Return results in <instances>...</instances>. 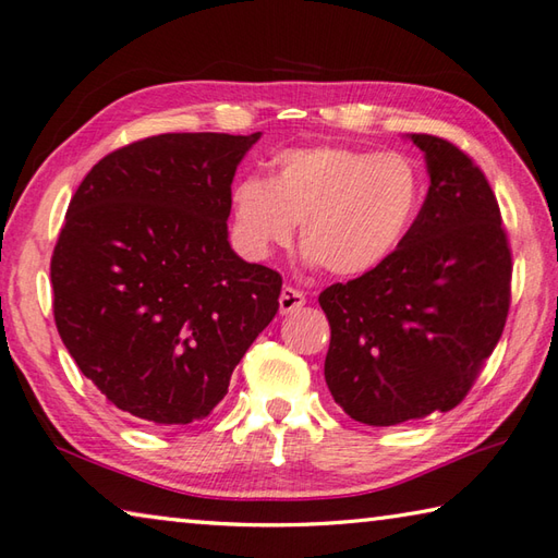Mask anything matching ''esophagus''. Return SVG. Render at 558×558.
<instances>
[{"instance_id": "esophagus-1", "label": "esophagus", "mask_w": 558, "mask_h": 558, "mask_svg": "<svg viewBox=\"0 0 558 558\" xmlns=\"http://www.w3.org/2000/svg\"><path fill=\"white\" fill-rule=\"evenodd\" d=\"M303 305H305L303 291L293 289V287H283L281 289V295H279V313L281 315H291L295 311H301Z\"/></svg>"}]
</instances>
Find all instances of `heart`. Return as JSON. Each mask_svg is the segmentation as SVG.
Masks as SVG:
<instances>
[{"label": "heart", "mask_w": 558, "mask_h": 558, "mask_svg": "<svg viewBox=\"0 0 558 558\" xmlns=\"http://www.w3.org/2000/svg\"><path fill=\"white\" fill-rule=\"evenodd\" d=\"M425 197L413 157L345 145L289 147L271 177H243L231 193L233 225L255 257L287 247L295 221L311 265L355 279L379 269L411 231Z\"/></svg>", "instance_id": "heart-1"}]
</instances>
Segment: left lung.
I'll use <instances>...</instances> for the list:
<instances>
[{"mask_svg": "<svg viewBox=\"0 0 558 558\" xmlns=\"http://www.w3.org/2000/svg\"><path fill=\"white\" fill-rule=\"evenodd\" d=\"M429 191L379 269L319 293L327 387L363 425L447 413L473 389L511 305V247L497 195L461 147L429 133Z\"/></svg>", "mask_w": 558, "mask_h": 558, "instance_id": "left-lung-1", "label": "left lung"}]
</instances>
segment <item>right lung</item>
I'll return each mask as SVG.
<instances>
[{
	"label": "right lung",
	"instance_id": "right-lung-1",
	"mask_svg": "<svg viewBox=\"0 0 558 558\" xmlns=\"http://www.w3.org/2000/svg\"><path fill=\"white\" fill-rule=\"evenodd\" d=\"M259 133H162L97 162L49 263L59 337L107 403L189 425L279 311L281 275L231 251V181Z\"/></svg>",
	"mask_w": 558,
	"mask_h": 558
}]
</instances>
